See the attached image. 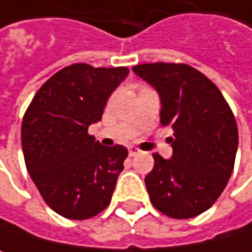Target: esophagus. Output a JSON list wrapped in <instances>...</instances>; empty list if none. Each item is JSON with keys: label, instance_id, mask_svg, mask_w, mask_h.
Returning a JSON list of instances; mask_svg holds the SVG:
<instances>
[{"label": "esophagus", "instance_id": "1", "mask_svg": "<svg viewBox=\"0 0 252 252\" xmlns=\"http://www.w3.org/2000/svg\"><path fill=\"white\" fill-rule=\"evenodd\" d=\"M137 154H139V149H137V148H134V146H130V148H128V155H130V157H136Z\"/></svg>", "mask_w": 252, "mask_h": 252}]
</instances>
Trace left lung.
Masks as SVG:
<instances>
[{
	"label": "left lung",
	"instance_id": "8db88e82",
	"mask_svg": "<svg viewBox=\"0 0 252 252\" xmlns=\"http://www.w3.org/2000/svg\"><path fill=\"white\" fill-rule=\"evenodd\" d=\"M133 70L161 95V124L174 130L171 159L154 154L145 183L152 205L192 219L219 199L235 165L238 125L217 85L186 63H143Z\"/></svg>",
	"mask_w": 252,
	"mask_h": 252
}]
</instances>
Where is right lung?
<instances>
[{
  "label": "right lung",
  "instance_id": "add662e5",
  "mask_svg": "<svg viewBox=\"0 0 252 252\" xmlns=\"http://www.w3.org/2000/svg\"><path fill=\"white\" fill-rule=\"evenodd\" d=\"M127 75L124 66L73 63L47 79L25 112L28 173L45 204L64 219L87 220L110 204L128 151L101 146L88 125L101 119L109 95Z\"/></svg>",
  "mask_w": 252,
  "mask_h": 252
}]
</instances>
